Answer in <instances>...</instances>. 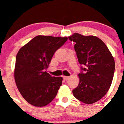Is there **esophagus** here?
<instances>
[{"mask_svg":"<svg viewBox=\"0 0 124 124\" xmlns=\"http://www.w3.org/2000/svg\"><path fill=\"white\" fill-rule=\"evenodd\" d=\"M69 78H70V76H63V79H64V80H65V81L68 80Z\"/></svg>","mask_w":124,"mask_h":124,"instance_id":"esophagus-1","label":"esophagus"}]
</instances>
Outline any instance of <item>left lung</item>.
<instances>
[{
	"label": "left lung",
	"mask_w": 124,
	"mask_h": 124,
	"mask_svg": "<svg viewBox=\"0 0 124 124\" xmlns=\"http://www.w3.org/2000/svg\"><path fill=\"white\" fill-rule=\"evenodd\" d=\"M68 38L76 43L74 50L82 65L78 74L79 83L73 90V95L80 101L91 104L104 97L110 88L115 71L114 59L106 44L97 37L74 33Z\"/></svg>",
	"instance_id": "1"
}]
</instances>
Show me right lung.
Segmentation results:
<instances>
[{
	"label": "right lung",
	"mask_w": 124,
	"mask_h": 124,
	"mask_svg": "<svg viewBox=\"0 0 124 124\" xmlns=\"http://www.w3.org/2000/svg\"><path fill=\"white\" fill-rule=\"evenodd\" d=\"M67 37L38 35L20 49L16 56L14 78L22 96L29 104L43 107L56 97L62 77L45 71L53 56Z\"/></svg>",
	"instance_id": "right-lung-1"
}]
</instances>
